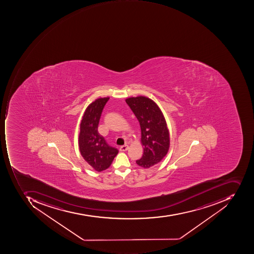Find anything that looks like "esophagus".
I'll return each instance as SVG.
<instances>
[{
    "label": "esophagus",
    "mask_w": 254,
    "mask_h": 254,
    "mask_svg": "<svg viewBox=\"0 0 254 254\" xmlns=\"http://www.w3.org/2000/svg\"><path fill=\"white\" fill-rule=\"evenodd\" d=\"M128 148H129V146H128L127 145H124V146H121V147H120V151H121V152H125V151L127 150Z\"/></svg>",
    "instance_id": "1"
}]
</instances>
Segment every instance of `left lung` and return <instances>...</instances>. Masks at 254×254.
Masks as SVG:
<instances>
[{"instance_id": "left-lung-1", "label": "left lung", "mask_w": 254, "mask_h": 254, "mask_svg": "<svg viewBox=\"0 0 254 254\" xmlns=\"http://www.w3.org/2000/svg\"><path fill=\"white\" fill-rule=\"evenodd\" d=\"M126 103L139 121L141 142L144 146L143 156L136 161V164L147 169L167 154L169 133L166 120L154 101L146 97L127 98Z\"/></svg>"}]
</instances>
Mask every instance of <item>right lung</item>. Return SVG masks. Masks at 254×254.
I'll return each mask as SVG.
<instances>
[{
    "label": "right lung",
    "instance_id": "right-lung-1",
    "mask_svg": "<svg viewBox=\"0 0 254 254\" xmlns=\"http://www.w3.org/2000/svg\"><path fill=\"white\" fill-rule=\"evenodd\" d=\"M109 98H98L87 108L80 125L78 146L81 156L98 172L108 169L118 153L99 134L98 124L101 113Z\"/></svg>",
    "mask_w": 254,
    "mask_h": 254
}]
</instances>
